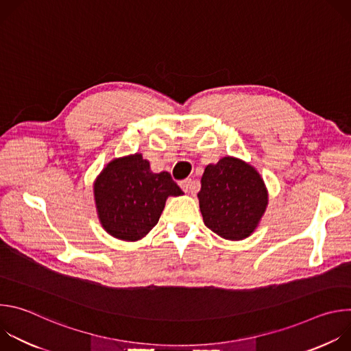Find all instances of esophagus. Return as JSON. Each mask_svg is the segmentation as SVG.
<instances>
[{"instance_id": "obj_1", "label": "esophagus", "mask_w": 351, "mask_h": 351, "mask_svg": "<svg viewBox=\"0 0 351 351\" xmlns=\"http://www.w3.org/2000/svg\"><path fill=\"white\" fill-rule=\"evenodd\" d=\"M180 187L186 191V193H195L198 189V183L193 179H184L180 182Z\"/></svg>"}]
</instances>
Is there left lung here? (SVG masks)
<instances>
[{
    "instance_id": "8db88e82",
    "label": "left lung",
    "mask_w": 351,
    "mask_h": 351,
    "mask_svg": "<svg viewBox=\"0 0 351 351\" xmlns=\"http://www.w3.org/2000/svg\"><path fill=\"white\" fill-rule=\"evenodd\" d=\"M204 223L218 236L241 240L257 228L268 204L260 173L237 158L207 165L198 191Z\"/></svg>"
}]
</instances>
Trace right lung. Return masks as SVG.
Wrapping results in <instances>:
<instances>
[{"instance_id": "right-lung-1", "label": "right lung", "mask_w": 351, "mask_h": 351, "mask_svg": "<svg viewBox=\"0 0 351 351\" xmlns=\"http://www.w3.org/2000/svg\"><path fill=\"white\" fill-rule=\"evenodd\" d=\"M183 191L168 172L153 173L141 154L111 161L94 183L103 228L117 239L136 241L160 221L169 195Z\"/></svg>"}]
</instances>
